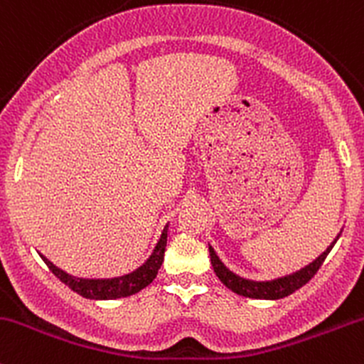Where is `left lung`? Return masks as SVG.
I'll return each instance as SVG.
<instances>
[{"instance_id": "left-lung-1", "label": "left lung", "mask_w": 364, "mask_h": 364, "mask_svg": "<svg viewBox=\"0 0 364 364\" xmlns=\"http://www.w3.org/2000/svg\"><path fill=\"white\" fill-rule=\"evenodd\" d=\"M335 242H333L331 245H329L328 249H326L324 252L314 261V263L305 266V268L293 273V275L282 277V279L272 280V282H254V280H247V279H242V277L235 275L233 272H230L226 266L220 263V259L217 257V254L213 252L212 247H210V259H212L213 272H215V275L219 277L220 282H223L228 289L233 291V293L245 296V298H254V299H280L293 294L294 291H298L299 287L305 286V284L316 275L317 269H319L321 264L324 263L329 250H331L333 245H335Z\"/></svg>"}]
</instances>
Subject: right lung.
Listing matches in <instances>:
<instances>
[{
    "mask_svg": "<svg viewBox=\"0 0 364 364\" xmlns=\"http://www.w3.org/2000/svg\"><path fill=\"white\" fill-rule=\"evenodd\" d=\"M166 233L168 226L164 228L161 240L157 242L154 254L151 256V259L147 261L144 266L136 269V272L129 273V275L121 277V279H112V280H85V279H75V277L68 275V273L61 272L59 268H55L54 264L48 259L45 261V264L50 268V272L61 280L63 284L70 287L71 291H75L77 294L84 296L89 299H115V298H124V296H131L138 291H141L144 287H147L152 280L156 279L157 272H159L161 264L164 259V249H166Z\"/></svg>",
    "mask_w": 364,
    "mask_h": 364,
    "instance_id": "add662e5",
    "label": "right lung"
}]
</instances>
